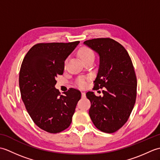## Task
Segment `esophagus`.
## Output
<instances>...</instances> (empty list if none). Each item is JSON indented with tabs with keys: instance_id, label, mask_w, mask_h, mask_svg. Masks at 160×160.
Instances as JSON below:
<instances>
[{
	"instance_id": "34e87169",
	"label": "esophagus",
	"mask_w": 160,
	"mask_h": 160,
	"mask_svg": "<svg viewBox=\"0 0 160 160\" xmlns=\"http://www.w3.org/2000/svg\"><path fill=\"white\" fill-rule=\"evenodd\" d=\"M85 96H86L85 92H82V97L84 98V97H85Z\"/></svg>"
}]
</instances>
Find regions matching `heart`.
<instances>
[{"label": "heart", "mask_w": 160, "mask_h": 160, "mask_svg": "<svg viewBox=\"0 0 160 160\" xmlns=\"http://www.w3.org/2000/svg\"><path fill=\"white\" fill-rule=\"evenodd\" d=\"M78 55H79L80 58L82 60L85 61L89 59H94L95 58V53L89 47H84L80 48L78 51ZM67 62V60H66L64 61V67H66V64ZM76 84L78 87L80 88H84L87 85V80L84 78H80L79 79H78L76 81Z\"/></svg>", "instance_id": "1"}]
</instances>
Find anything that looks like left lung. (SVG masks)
<instances>
[{
  "mask_svg": "<svg viewBox=\"0 0 160 160\" xmlns=\"http://www.w3.org/2000/svg\"><path fill=\"white\" fill-rule=\"evenodd\" d=\"M84 43L99 54L100 66L93 89H102L103 96L86 93L91 102L89 116L100 131L112 133L122 128L136 100L137 78L127 51L108 38L88 40Z\"/></svg>",
  "mask_w": 160,
  "mask_h": 160,
  "instance_id": "1",
  "label": "left lung"
}]
</instances>
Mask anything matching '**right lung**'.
<instances>
[{
  "mask_svg": "<svg viewBox=\"0 0 160 160\" xmlns=\"http://www.w3.org/2000/svg\"><path fill=\"white\" fill-rule=\"evenodd\" d=\"M79 41L38 43L27 53L20 67L19 87L22 100L33 122L50 133L69 127L80 91L71 88L64 95L55 88L62 75L64 60Z\"/></svg>",
  "mask_w": 160,
  "mask_h": 160,
  "instance_id": "1",
  "label": "right lung"
}]
</instances>
